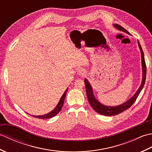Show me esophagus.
I'll return each instance as SVG.
<instances>
[{
	"mask_svg": "<svg viewBox=\"0 0 152 152\" xmlns=\"http://www.w3.org/2000/svg\"><path fill=\"white\" fill-rule=\"evenodd\" d=\"M86 73V70L82 69V68H80L78 70H77V74L80 76H83Z\"/></svg>",
	"mask_w": 152,
	"mask_h": 152,
	"instance_id": "34e87169",
	"label": "esophagus"
}]
</instances>
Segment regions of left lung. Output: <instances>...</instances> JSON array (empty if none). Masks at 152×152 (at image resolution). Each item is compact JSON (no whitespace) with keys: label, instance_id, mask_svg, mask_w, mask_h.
<instances>
[{"label":"left lung","instance_id":"left-lung-1","mask_svg":"<svg viewBox=\"0 0 152 152\" xmlns=\"http://www.w3.org/2000/svg\"><path fill=\"white\" fill-rule=\"evenodd\" d=\"M113 26L116 29H118L120 31L124 32V33H127L128 34H131L129 32L122 27L119 25L118 24H114ZM138 42V47H139V49L140 51V54H141V63H142V80L141 84L139 87V88L138 89L137 92L134 93V94L129 99L127 100V101L123 103L118 106H106L102 104V103L100 102L95 97L94 93H93V88L91 85L90 84V83L88 80V79L85 78L84 82H85V86H86V93H87V96H88V99L89 101V102L90 105L91 106L92 108L94 110L95 112L99 113V114H101L103 115H114L116 114H118L119 113L124 112L125 110H127L132 106L133 104L134 101H136L137 99L138 96L139 95L140 91L142 89H143L145 81H146V63H145V59H144V55L143 50L142 49V47L140 46V44L139 41Z\"/></svg>","mask_w":152,"mask_h":152}]
</instances>
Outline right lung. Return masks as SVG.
<instances>
[{
    "instance_id": "add662e5",
    "label": "right lung",
    "mask_w": 152,
    "mask_h": 152,
    "mask_svg": "<svg viewBox=\"0 0 152 152\" xmlns=\"http://www.w3.org/2000/svg\"><path fill=\"white\" fill-rule=\"evenodd\" d=\"M67 90H68V88L65 90V91L64 92L62 96H61L60 100H59V102H58V104L56 106V108H55L53 110H51L50 112L48 113V114H46L40 115H32V116H33V117H34V118H39V119H48V118H53V116L56 115L58 114V113H59L61 111V108H62V107H63L64 99H65V96H66V94Z\"/></svg>"
}]
</instances>
